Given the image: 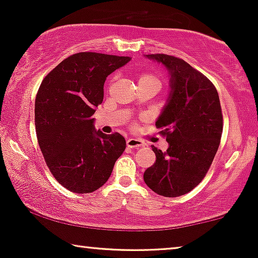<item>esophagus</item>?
Returning <instances> with one entry per match:
<instances>
[{
    "mask_svg": "<svg viewBox=\"0 0 258 258\" xmlns=\"http://www.w3.org/2000/svg\"><path fill=\"white\" fill-rule=\"evenodd\" d=\"M126 146H128L129 148L137 149V148L144 147V142L139 139H133V137H130V139L126 140Z\"/></svg>",
    "mask_w": 258,
    "mask_h": 258,
    "instance_id": "34e87169",
    "label": "esophagus"
}]
</instances>
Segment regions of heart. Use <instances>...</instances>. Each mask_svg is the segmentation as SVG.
Returning <instances> with one entry per match:
<instances>
[{"label":"heart","instance_id":"1","mask_svg":"<svg viewBox=\"0 0 258 258\" xmlns=\"http://www.w3.org/2000/svg\"><path fill=\"white\" fill-rule=\"evenodd\" d=\"M140 82H155L160 86V80H158L155 75H150V74H146V75L141 76Z\"/></svg>","mask_w":258,"mask_h":258}]
</instances>
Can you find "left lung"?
I'll list each match as a JSON object with an SVG mask.
<instances>
[{
    "mask_svg": "<svg viewBox=\"0 0 258 258\" xmlns=\"http://www.w3.org/2000/svg\"><path fill=\"white\" fill-rule=\"evenodd\" d=\"M144 56L167 69L170 91L156 119L169 147L163 153L151 146L156 162L143 178L158 195L182 196L200 184L217 153L223 130L220 97L214 84L183 59Z\"/></svg>",
    "mask_w": 258,
    "mask_h": 258,
    "instance_id": "left-lung-1",
    "label": "left lung"
}]
</instances>
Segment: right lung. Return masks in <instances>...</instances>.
<instances>
[{
  "instance_id": "1",
  "label": "right lung",
  "mask_w": 258,
  "mask_h": 258,
  "mask_svg": "<svg viewBox=\"0 0 258 258\" xmlns=\"http://www.w3.org/2000/svg\"><path fill=\"white\" fill-rule=\"evenodd\" d=\"M128 56L79 52L63 59L42 81L35 101V126L49 170L77 194L93 192L110 177L125 149L121 134H103L91 117L104 96V82Z\"/></svg>"
}]
</instances>
